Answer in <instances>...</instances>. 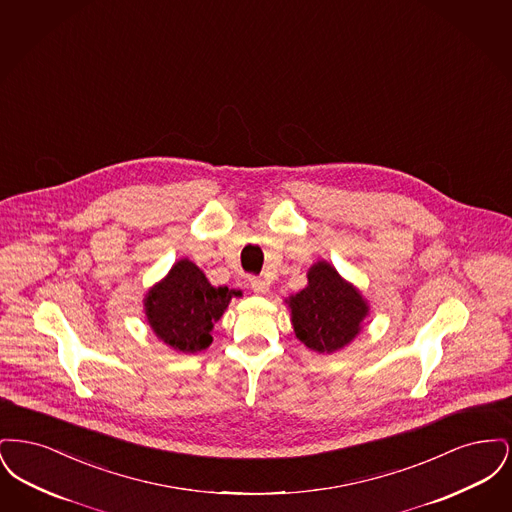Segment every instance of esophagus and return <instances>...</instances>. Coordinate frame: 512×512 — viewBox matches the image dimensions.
Here are the masks:
<instances>
[{
    "label": "esophagus",
    "mask_w": 512,
    "mask_h": 512,
    "mask_svg": "<svg viewBox=\"0 0 512 512\" xmlns=\"http://www.w3.org/2000/svg\"><path fill=\"white\" fill-rule=\"evenodd\" d=\"M251 288L257 295H267L268 293V282L261 280V278H251Z\"/></svg>",
    "instance_id": "obj_1"
}]
</instances>
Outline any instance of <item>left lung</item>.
I'll use <instances>...</instances> for the list:
<instances>
[{"mask_svg":"<svg viewBox=\"0 0 512 512\" xmlns=\"http://www.w3.org/2000/svg\"><path fill=\"white\" fill-rule=\"evenodd\" d=\"M295 338L317 353H336L355 340L370 315L361 290L328 261L307 270V286L286 299Z\"/></svg>","mask_w":512,"mask_h":512,"instance_id":"obj_1","label":"left lung"}]
</instances>
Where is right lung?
<instances>
[{
  "label": "right lung",
  "mask_w": 512,
  "mask_h": 512,
  "mask_svg": "<svg viewBox=\"0 0 512 512\" xmlns=\"http://www.w3.org/2000/svg\"><path fill=\"white\" fill-rule=\"evenodd\" d=\"M232 297H242V290L211 286L205 272L184 257L147 290L144 313L157 340L188 355L213 343L215 322L222 318Z\"/></svg>",
  "instance_id": "right-lung-1"
}]
</instances>
